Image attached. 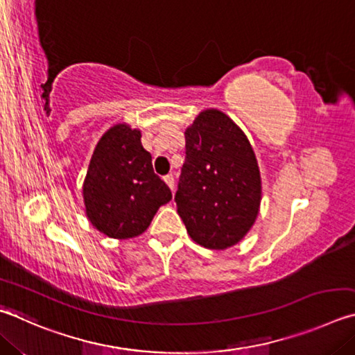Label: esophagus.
Returning a JSON list of instances; mask_svg holds the SVG:
<instances>
[{
    "mask_svg": "<svg viewBox=\"0 0 355 355\" xmlns=\"http://www.w3.org/2000/svg\"><path fill=\"white\" fill-rule=\"evenodd\" d=\"M163 180L166 182V184L169 186L171 191L173 192V177L171 175V173H167V175H164V177H163Z\"/></svg>",
    "mask_w": 355,
    "mask_h": 355,
    "instance_id": "1",
    "label": "esophagus"
}]
</instances>
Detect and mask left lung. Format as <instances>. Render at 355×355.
<instances>
[{"label": "left lung", "instance_id": "8db88e82", "mask_svg": "<svg viewBox=\"0 0 355 355\" xmlns=\"http://www.w3.org/2000/svg\"><path fill=\"white\" fill-rule=\"evenodd\" d=\"M184 139L178 216L196 243L227 250L247 236L259 214L262 183L254 150L242 128L216 108L200 112Z\"/></svg>", "mask_w": 355, "mask_h": 355}]
</instances>
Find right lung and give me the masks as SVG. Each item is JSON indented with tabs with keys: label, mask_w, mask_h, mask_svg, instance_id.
Segmentation results:
<instances>
[{
	"label": "right lung",
	"mask_w": 355,
	"mask_h": 355,
	"mask_svg": "<svg viewBox=\"0 0 355 355\" xmlns=\"http://www.w3.org/2000/svg\"><path fill=\"white\" fill-rule=\"evenodd\" d=\"M171 198L141 144V130L127 124L108 128L94 147L83 182V203L93 227L112 239L137 237Z\"/></svg>",
	"instance_id": "1"
}]
</instances>
